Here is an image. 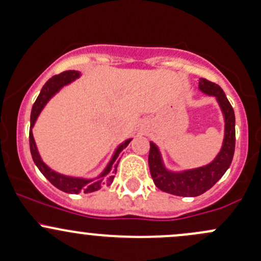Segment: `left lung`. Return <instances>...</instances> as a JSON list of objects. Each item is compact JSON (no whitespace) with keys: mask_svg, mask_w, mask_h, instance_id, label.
Here are the masks:
<instances>
[{"mask_svg":"<svg viewBox=\"0 0 261 261\" xmlns=\"http://www.w3.org/2000/svg\"><path fill=\"white\" fill-rule=\"evenodd\" d=\"M199 89L218 100L225 119L223 146L216 158L207 165L175 172L167 170L158 146L150 142L149 166L151 177L160 190L177 196H199L213 188L229 169L235 151V115L226 95L219 85L200 79Z\"/></svg>","mask_w":261,"mask_h":261,"instance_id":"8db88e82","label":"left lung"}]
</instances>
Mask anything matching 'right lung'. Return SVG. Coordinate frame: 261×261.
Masks as SVG:
<instances>
[{
    "mask_svg": "<svg viewBox=\"0 0 261 261\" xmlns=\"http://www.w3.org/2000/svg\"><path fill=\"white\" fill-rule=\"evenodd\" d=\"M81 73L79 71L70 70L61 72L60 75L54 76L50 80L43 85L42 90H41L40 95L35 101L34 106H32L31 111V126H30V150H31L32 159H34V163L36 164L41 172H42L43 176L46 177L54 186H56L57 189H60L64 193L68 194H79V193H94L97 191L98 189H101L102 186H109L110 184L114 181L115 174H116L117 164H119V158L121 155L125 147L130 144L131 139L126 140L125 142H122L121 145H119V147L115 151L114 156L110 160L109 165L106 166V169L101 172L100 176L95 177V179H82V177H73V176H67V175L59 174V172L54 171L50 167L46 165L45 163L41 159L40 153L37 151L36 142H35L34 135H32V127H34L35 122H36L38 115L42 111V109L45 108V105L47 103V101L59 91L61 87H64L65 85H68L70 82L75 81L76 79L80 77Z\"/></svg>",
    "mask_w": 261,
    "mask_h": 261,
    "instance_id": "right-lung-1",
    "label": "right lung"
}]
</instances>
